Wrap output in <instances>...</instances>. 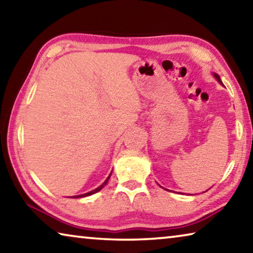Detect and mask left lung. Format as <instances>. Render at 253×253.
Masks as SVG:
<instances>
[{
  "label": "left lung",
  "instance_id": "obj_1",
  "mask_svg": "<svg viewBox=\"0 0 253 253\" xmlns=\"http://www.w3.org/2000/svg\"><path fill=\"white\" fill-rule=\"evenodd\" d=\"M214 76H215V78H216L217 80H219V81H221V80H220V77H219V76H217V75H214Z\"/></svg>",
  "mask_w": 253,
  "mask_h": 253
}]
</instances>
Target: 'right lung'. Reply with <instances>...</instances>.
<instances>
[{"label":"right lung","instance_id":"1","mask_svg":"<svg viewBox=\"0 0 253 253\" xmlns=\"http://www.w3.org/2000/svg\"><path fill=\"white\" fill-rule=\"evenodd\" d=\"M110 175H111V173H110ZM110 175L108 177H107V179L106 181L101 184V185L99 186V187H97L96 190H93V191H91V192H89V193H85V194H83V195H77V196H74V199H77V198H84V196H88V195H91V194H95V193H97V192H99L102 187H104L106 184H107V182H108V179H109V177H110Z\"/></svg>","mask_w":253,"mask_h":253}]
</instances>
